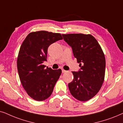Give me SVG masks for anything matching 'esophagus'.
<instances>
[{
  "label": "esophagus",
  "mask_w": 123,
  "mask_h": 123,
  "mask_svg": "<svg viewBox=\"0 0 123 123\" xmlns=\"http://www.w3.org/2000/svg\"><path fill=\"white\" fill-rule=\"evenodd\" d=\"M62 73H66L67 71H66V70L62 69Z\"/></svg>",
  "instance_id": "34e87169"
}]
</instances>
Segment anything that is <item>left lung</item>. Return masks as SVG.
Segmentation results:
<instances>
[{
    "label": "left lung",
    "instance_id": "8db88e82",
    "mask_svg": "<svg viewBox=\"0 0 123 123\" xmlns=\"http://www.w3.org/2000/svg\"><path fill=\"white\" fill-rule=\"evenodd\" d=\"M63 39L71 47L74 56L80 70L72 71L73 80L68 89L74 97L80 101L89 100L96 96L104 83L106 60L97 40L91 34H62Z\"/></svg>",
    "mask_w": 123,
    "mask_h": 123
}]
</instances>
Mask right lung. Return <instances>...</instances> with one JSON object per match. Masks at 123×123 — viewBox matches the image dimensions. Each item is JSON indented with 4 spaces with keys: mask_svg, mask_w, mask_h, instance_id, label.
<instances>
[{
    "mask_svg": "<svg viewBox=\"0 0 123 123\" xmlns=\"http://www.w3.org/2000/svg\"><path fill=\"white\" fill-rule=\"evenodd\" d=\"M62 39L60 33L32 32L20 47L17 61L19 79L27 94L36 101H44L50 97L61 74V69L45 68L43 63L47 61L49 46Z\"/></svg>",
    "mask_w": 123,
    "mask_h": 123,
    "instance_id": "1",
    "label": "right lung"
}]
</instances>
